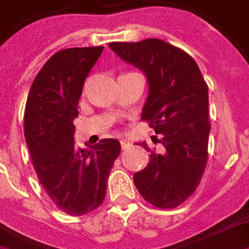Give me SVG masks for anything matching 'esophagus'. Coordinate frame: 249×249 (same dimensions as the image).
Returning a JSON list of instances; mask_svg holds the SVG:
<instances>
[{
    "instance_id": "34e87169",
    "label": "esophagus",
    "mask_w": 249,
    "mask_h": 249,
    "mask_svg": "<svg viewBox=\"0 0 249 249\" xmlns=\"http://www.w3.org/2000/svg\"><path fill=\"white\" fill-rule=\"evenodd\" d=\"M120 144H121V149H123V151H124V149H126V148L130 145L129 141H126V140H121L120 141Z\"/></svg>"
}]
</instances>
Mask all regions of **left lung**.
I'll return each mask as SVG.
<instances>
[{"label":"left lung","instance_id":"1","mask_svg":"<svg viewBox=\"0 0 249 249\" xmlns=\"http://www.w3.org/2000/svg\"><path fill=\"white\" fill-rule=\"evenodd\" d=\"M109 48L148 78L141 120L160 135L161 151L133 176L136 188L157 208H176L191 197L208 161V85L192 57L159 38L110 42Z\"/></svg>","mask_w":249,"mask_h":249}]
</instances>
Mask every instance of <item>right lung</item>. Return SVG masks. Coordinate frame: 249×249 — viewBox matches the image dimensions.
<instances>
[{"label":"right lung","mask_w":249,"mask_h":249,"mask_svg":"<svg viewBox=\"0 0 249 249\" xmlns=\"http://www.w3.org/2000/svg\"><path fill=\"white\" fill-rule=\"evenodd\" d=\"M104 46L57 52L30 87L24 114L25 140L36 173L58 209L82 216L103 204L107 181L121 152L120 141L104 139L90 149L74 145L78 101Z\"/></svg>","instance_id":"1"}]
</instances>
